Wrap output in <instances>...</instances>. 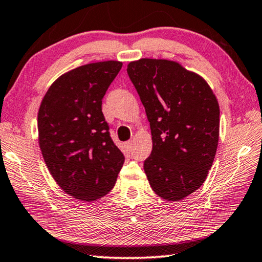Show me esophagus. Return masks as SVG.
Instances as JSON below:
<instances>
[{
    "label": "esophagus",
    "instance_id": "34e87169",
    "mask_svg": "<svg viewBox=\"0 0 262 262\" xmlns=\"http://www.w3.org/2000/svg\"><path fill=\"white\" fill-rule=\"evenodd\" d=\"M132 145H134V143H132V140H128L125 143V147L127 148V150H132Z\"/></svg>",
    "mask_w": 262,
    "mask_h": 262
}]
</instances>
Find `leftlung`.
<instances>
[{
  "instance_id": "8db88e82",
  "label": "left lung",
  "mask_w": 262,
  "mask_h": 262,
  "mask_svg": "<svg viewBox=\"0 0 262 262\" xmlns=\"http://www.w3.org/2000/svg\"><path fill=\"white\" fill-rule=\"evenodd\" d=\"M152 132L144 169L153 191L168 201L184 199L203 185L216 154L217 100L207 82L181 64L141 58L127 66Z\"/></svg>"
}]
</instances>
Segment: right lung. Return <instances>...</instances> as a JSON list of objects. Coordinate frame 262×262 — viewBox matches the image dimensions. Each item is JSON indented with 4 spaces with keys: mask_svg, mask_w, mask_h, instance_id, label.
<instances>
[{
    "mask_svg": "<svg viewBox=\"0 0 262 262\" xmlns=\"http://www.w3.org/2000/svg\"><path fill=\"white\" fill-rule=\"evenodd\" d=\"M121 68L105 61L73 69L54 81L41 102V153L59 187L76 199L107 194L125 160L102 113L103 96Z\"/></svg>",
    "mask_w": 262,
    "mask_h": 262,
    "instance_id": "1",
    "label": "right lung"
}]
</instances>
